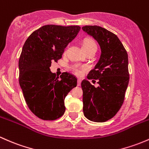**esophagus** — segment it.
<instances>
[{
    "label": "esophagus",
    "mask_w": 149,
    "mask_h": 149,
    "mask_svg": "<svg viewBox=\"0 0 149 149\" xmlns=\"http://www.w3.org/2000/svg\"><path fill=\"white\" fill-rule=\"evenodd\" d=\"M81 79H78V80H77V86H80L81 85Z\"/></svg>",
    "instance_id": "1"
}]
</instances>
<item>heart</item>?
Returning <instances> with one entry per match:
<instances>
[{
    "mask_svg": "<svg viewBox=\"0 0 149 149\" xmlns=\"http://www.w3.org/2000/svg\"><path fill=\"white\" fill-rule=\"evenodd\" d=\"M82 48L84 49V50L85 52H88V51L90 50H96L97 51V45L96 44L95 41L94 40L91 39V38H87V39H85L84 41H83L82 44ZM73 71L77 75H81V73H82L83 71H85L87 70V68L85 66H74L72 68Z\"/></svg>",
    "mask_w": 149,
    "mask_h": 149,
    "instance_id": "1",
    "label": "heart"
}]
</instances>
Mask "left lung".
Masks as SVG:
<instances>
[{
	"label": "left lung",
	"instance_id": "1",
	"mask_svg": "<svg viewBox=\"0 0 149 149\" xmlns=\"http://www.w3.org/2000/svg\"><path fill=\"white\" fill-rule=\"evenodd\" d=\"M83 31L99 43L101 55L88 79H98V87L88 80L81 81L83 112L94 122H104L113 117L124 103L129 81L128 54L115 34L97 25H86Z\"/></svg>",
	"mask_w": 149,
	"mask_h": 149
}]
</instances>
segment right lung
Masks as SVG:
<instances>
[{
  "mask_svg": "<svg viewBox=\"0 0 149 149\" xmlns=\"http://www.w3.org/2000/svg\"><path fill=\"white\" fill-rule=\"evenodd\" d=\"M80 28L44 25L24 44L18 62L19 84L28 108L40 119L55 120L65 113V99L77 86V79L68 72L56 77L49 68L52 62L62 58L65 48Z\"/></svg>",
  "mask_w": 149,
  "mask_h": 149,
  "instance_id": "right-lung-1",
  "label": "right lung"
}]
</instances>
